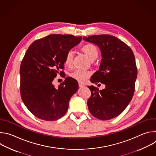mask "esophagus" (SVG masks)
<instances>
[{"instance_id":"1","label":"esophagus","mask_w":156,"mask_h":156,"mask_svg":"<svg viewBox=\"0 0 156 156\" xmlns=\"http://www.w3.org/2000/svg\"><path fill=\"white\" fill-rule=\"evenodd\" d=\"M79 87H84V84L81 82H79Z\"/></svg>"}]
</instances>
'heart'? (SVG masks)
<instances>
[{
	"label": "heart",
	"instance_id": "b5f03b06",
	"mask_svg": "<svg viewBox=\"0 0 156 156\" xmlns=\"http://www.w3.org/2000/svg\"><path fill=\"white\" fill-rule=\"evenodd\" d=\"M81 51L85 54V55L90 58L91 61L94 60L98 56V50L96 46L93 44H86L81 48ZM73 58V52L72 51H69L65 55L64 63L66 66H71ZM91 73L86 70L76 69L74 70L71 74L70 76L80 81L83 82L86 79L90 76Z\"/></svg>",
	"mask_w": 156,
	"mask_h": 156
}]
</instances>
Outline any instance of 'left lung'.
Listing matches in <instances>:
<instances>
[{"mask_svg": "<svg viewBox=\"0 0 156 156\" xmlns=\"http://www.w3.org/2000/svg\"><path fill=\"white\" fill-rule=\"evenodd\" d=\"M83 39L99 48L102 59L99 70L91 78V82L105 84L98 90L93 86L87 104L96 118L107 120L119 115L130 102L135 91L137 78L135 58L131 48L117 37L108 35H93Z\"/></svg>", "mask_w": 156, "mask_h": 156, "instance_id": "1", "label": "left lung"}]
</instances>
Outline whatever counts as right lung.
<instances>
[{"label": "right lung", "mask_w": 156, "mask_h": 156, "mask_svg": "<svg viewBox=\"0 0 156 156\" xmlns=\"http://www.w3.org/2000/svg\"><path fill=\"white\" fill-rule=\"evenodd\" d=\"M81 40V36L53 34L35 41L27 51L20 69L21 96L36 117L54 121L66 114L78 83L66 78L55 87L52 81L63 69L66 54Z\"/></svg>", "instance_id": "1"}]
</instances>
